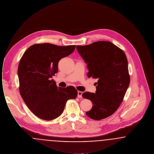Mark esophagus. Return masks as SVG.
Here are the masks:
<instances>
[{"instance_id": "34e87169", "label": "esophagus", "mask_w": 154, "mask_h": 154, "mask_svg": "<svg viewBox=\"0 0 154 154\" xmlns=\"http://www.w3.org/2000/svg\"><path fill=\"white\" fill-rule=\"evenodd\" d=\"M82 92L81 91H78V97H82Z\"/></svg>"}]
</instances>
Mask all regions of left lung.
Wrapping results in <instances>:
<instances>
[{"label":"left lung","instance_id":"obj_1","mask_svg":"<svg viewBox=\"0 0 154 154\" xmlns=\"http://www.w3.org/2000/svg\"><path fill=\"white\" fill-rule=\"evenodd\" d=\"M76 48L87 64L88 77L97 80L95 93L85 92L82 95L93 104L86 114L95 120L108 117L122 102L130 84L126 56L110 42H96L87 45H77Z\"/></svg>","mask_w":154,"mask_h":154}]
</instances>
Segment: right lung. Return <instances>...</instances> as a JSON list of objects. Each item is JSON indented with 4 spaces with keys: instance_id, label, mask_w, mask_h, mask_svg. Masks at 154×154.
Instances as JSON below:
<instances>
[{
    "instance_id": "add662e5",
    "label": "right lung",
    "mask_w": 154,
    "mask_h": 154,
    "mask_svg": "<svg viewBox=\"0 0 154 154\" xmlns=\"http://www.w3.org/2000/svg\"><path fill=\"white\" fill-rule=\"evenodd\" d=\"M75 45L43 43L31 45L24 52L18 67L20 93L30 111L50 121L59 117L69 99H75L73 86L58 87L52 75L58 72L59 61L71 54Z\"/></svg>"
}]
</instances>
